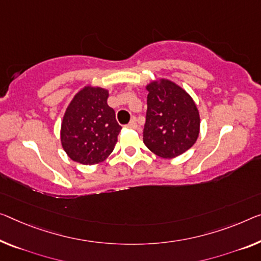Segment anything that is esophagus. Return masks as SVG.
I'll list each match as a JSON object with an SVG mask.
<instances>
[{"instance_id": "1", "label": "esophagus", "mask_w": 261, "mask_h": 261, "mask_svg": "<svg viewBox=\"0 0 261 261\" xmlns=\"http://www.w3.org/2000/svg\"><path fill=\"white\" fill-rule=\"evenodd\" d=\"M127 128H133V129H135V128H138V123H136L135 118H133V119L130 120V122L127 125Z\"/></svg>"}]
</instances>
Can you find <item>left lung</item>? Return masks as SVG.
<instances>
[{"label":"left lung","instance_id":"left-lung-1","mask_svg":"<svg viewBox=\"0 0 261 261\" xmlns=\"http://www.w3.org/2000/svg\"><path fill=\"white\" fill-rule=\"evenodd\" d=\"M147 90L143 142L163 159L176 158L191 148L198 138L197 107L186 91L169 80L150 83Z\"/></svg>","mask_w":261,"mask_h":261}]
</instances>
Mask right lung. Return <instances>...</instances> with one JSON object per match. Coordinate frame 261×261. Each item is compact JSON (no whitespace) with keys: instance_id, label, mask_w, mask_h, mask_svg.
<instances>
[{"instance_id":"right-lung-1","label":"right lung","mask_w":261,"mask_h":261,"mask_svg":"<svg viewBox=\"0 0 261 261\" xmlns=\"http://www.w3.org/2000/svg\"><path fill=\"white\" fill-rule=\"evenodd\" d=\"M108 92L87 86L70 102L64 115L61 139L71 160L86 166L102 162L114 149L121 130L115 112L107 105Z\"/></svg>"}]
</instances>
